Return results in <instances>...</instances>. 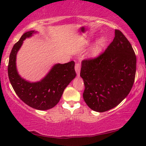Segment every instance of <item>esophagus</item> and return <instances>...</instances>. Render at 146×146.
<instances>
[{"label": "esophagus", "instance_id": "34e87169", "mask_svg": "<svg viewBox=\"0 0 146 146\" xmlns=\"http://www.w3.org/2000/svg\"><path fill=\"white\" fill-rule=\"evenodd\" d=\"M80 64L79 63H76L75 64V70L78 76H80Z\"/></svg>", "mask_w": 146, "mask_h": 146}]
</instances>
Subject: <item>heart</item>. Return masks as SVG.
Segmentation results:
<instances>
[{"label":"heart","instance_id":"heart-1","mask_svg":"<svg viewBox=\"0 0 146 146\" xmlns=\"http://www.w3.org/2000/svg\"><path fill=\"white\" fill-rule=\"evenodd\" d=\"M106 44V38L104 37H102L94 44L90 48V56H96L101 52L104 47Z\"/></svg>","mask_w":146,"mask_h":146}]
</instances>
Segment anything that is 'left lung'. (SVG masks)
Wrapping results in <instances>:
<instances>
[{"mask_svg": "<svg viewBox=\"0 0 146 146\" xmlns=\"http://www.w3.org/2000/svg\"><path fill=\"white\" fill-rule=\"evenodd\" d=\"M83 98L90 108L104 112L119 104L134 82L136 56L128 40L119 30L106 50L94 58L82 62Z\"/></svg>", "mask_w": 146, "mask_h": 146, "instance_id": "1", "label": "left lung"}]
</instances>
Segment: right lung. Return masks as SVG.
Here are the masks:
<instances>
[{
    "label": "right lung",
    "instance_id": "right-lung-1",
    "mask_svg": "<svg viewBox=\"0 0 146 146\" xmlns=\"http://www.w3.org/2000/svg\"><path fill=\"white\" fill-rule=\"evenodd\" d=\"M36 33L28 31L14 45L9 56L8 74L10 82L18 96L26 104L39 110H47L59 102L64 90L76 76L74 61L56 64L40 81L31 82L21 77L17 72L16 59L23 41Z\"/></svg>",
    "mask_w": 146,
    "mask_h": 146
}]
</instances>
